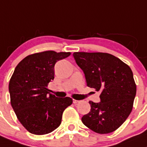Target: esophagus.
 Listing matches in <instances>:
<instances>
[{
    "instance_id": "esophagus-1",
    "label": "esophagus",
    "mask_w": 147,
    "mask_h": 147,
    "mask_svg": "<svg viewBox=\"0 0 147 147\" xmlns=\"http://www.w3.org/2000/svg\"><path fill=\"white\" fill-rule=\"evenodd\" d=\"M79 100H73V102L74 103V104H77V103L79 102Z\"/></svg>"
}]
</instances>
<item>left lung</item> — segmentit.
I'll return each mask as SVG.
<instances>
[{
    "label": "left lung",
    "mask_w": 147,
    "mask_h": 147,
    "mask_svg": "<svg viewBox=\"0 0 147 147\" xmlns=\"http://www.w3.org/2000/svg\"><path fill=\"white\" fill-rule=\"evenodd\" d=\"M73 55L87 86L101 92L100 102H89L90 112L82 117V123L98 134L115 131L131 113L136 93L131 68L109 53L78 52Z\"/></svg>",
    "instance_id": "left-lung-1"
}]
</instances>
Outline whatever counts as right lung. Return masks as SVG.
Instances as JSON below:
<instances>
[{"label":"right lung","instance_id":"add662e5","mask_svg":"<svg viewBox=\"0 0 147 147\" xmlns=\"http://www.w3.org/2000/svg\"><path fill=\"white\" fill-rule=\"evenodd\" d=\"M70 55L42 52L26 56L15 68L8 85L11 104L18 120L31 134L43 135L56 129L64 110L72 104L71 98H58L47 89L54 79L55 64Z\"/></svg>","mask_w":147,"mask_h":147}]
</instances>
